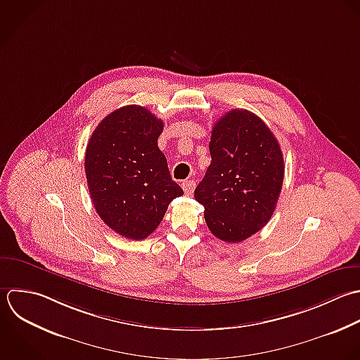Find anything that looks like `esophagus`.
Here are the masks:
<instances>
[{
  "instance_id": "34e87169",
  "label": "esophagus",
  "mask_w": 360,
  "mask_h": 360,
  "mask_svg": "<svg viewBox=\"0 0 360 360\" xmlns=\"http://www.w3.org/2000/svg\"><path fill=\"white\" fill-rule=\"evenodd\" d=\"M195 182L193 181H184L182 182V189H184V192H185V195H192V192H193V189H195Z\"/></svg>"
}]
</instances>
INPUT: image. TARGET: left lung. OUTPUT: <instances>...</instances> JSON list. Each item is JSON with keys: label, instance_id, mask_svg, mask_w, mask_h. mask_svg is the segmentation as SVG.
Here are the masks:
<instances>
[{"label": "left lung", "instance_id": "left-lung-1", "mask_svg": "<svg viewBox=\"0 0 360 360\" xmlns=\"http://www.w3.org/2000/svg\"><path fill=\"white\" fill-rule=\"evenodd\" d=\"M212 162L195 189L213 236L240 243L272 217L285 176L279 141L255 113L231 109L214 123Z\"/></svg>", "mask_w": 360, "mask_h": 360}]
</instances>
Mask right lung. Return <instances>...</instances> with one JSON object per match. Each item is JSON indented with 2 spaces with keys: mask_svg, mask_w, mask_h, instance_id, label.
<instances>
[{
  "mask_svg": "<svg viewBox=\"0 0 360 360\" xmlns=\"http://www.w3.org/2000/svg\"><path fill=\"white\" fill-rule=\"evenodd\" d=\"M164 122L148 109L127 105L94 130L85 151V175L103 223L129 240H144L161 223L168 205L184 195L158 148Z\"/></svg>",
  "mask_w": 360,
  "mask_h": 360,
  "instance_id": "1",
  "label": "right lung"
}]
</instances>
